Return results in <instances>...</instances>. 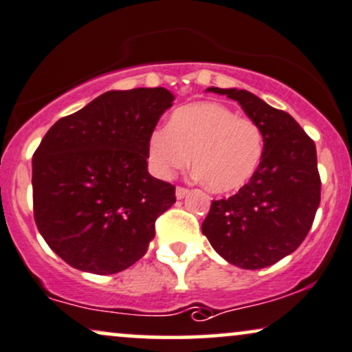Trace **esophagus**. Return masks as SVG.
Wrapping results in <instances>:
<instances>
[{
	"label": "esophagus",
	"mask_w": 352,
	"mask_h": 352,
	"mask_svg": "<svg viewBox=\"0 0 352 352\" xmlns=\"http://www.w3.org/2000/svg\"><path fill=\"white\" fill-rule=\"evenodd\" d=\"M188 192H189V190L186 189V188H176V197L177 199L186 197V196H188Z\"/></svg>",
	"instance_id": "obj_1"
}]
</instances>
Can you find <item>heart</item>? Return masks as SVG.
<instances>
[{
  "instance_id": "obj_1",
  "label": "heart",
  "mask_w": 352,
  "mask_h": 352,
  "mask_svg": "<svg viewBox=\"0 0 352 352\" xmlns=\"http://www.w3.org/2000/svg\"><path fill=\"white\" fill-rule=\"evenodd\" d=\"M264 137L259 125L240 119L217 102L179 107L166 129L148 138V162L160 177H171L190 163L214 192H232L251 179L261 163Z\"/></svg>"
}]
</instances>
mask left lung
<instances>
[{"label": "left lung", "mask_w": 352, "mask_h": 352, "mask_svg": "<svg viewBox=\"0 0 352 352\" xmlns=\"http://www.w3.org/2000/svg\"><path fill=\"white\" fill-rule=\"evenodd\" d=\"M236 101L261 129L264 151L248 184L235 196L212 201L202 233L225 261L241 269L271 266L294 253L320 206L316 148L287 112L246 89L207 88Z\"/></svg>", "instance_id": "left-lung-1"}]
</instances>
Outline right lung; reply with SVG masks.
I'll return each mask as SVG.
<instances>
[{
    "instance_id": "add662e5",
    "label": "right lung",
    "mask_w": 352,
    "mask_h": 352,
    "mask_svg": "<svg viewBox=\"0 0 352 352\" xmlns=\"http://www.w3.org/2000/svg\"><path fill=\"white\" fill-rule=\"evenodd\" d=\"M175 96L164 88L107 91L52 125L32 156L37 228L65 263L116 274L137 263L175 186L148 173V138Z\"/></svg>"
}]
</instances>
